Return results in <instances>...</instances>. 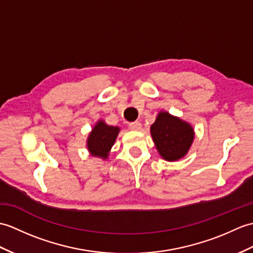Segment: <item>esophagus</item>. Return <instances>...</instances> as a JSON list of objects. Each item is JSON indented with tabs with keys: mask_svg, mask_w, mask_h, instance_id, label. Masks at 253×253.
I'll return each mask as SVG.
<instances>
[{
	"mask_svg": "<svg viewBox=\"0 0 253 253\" xmlns=\"http://www.w3.org/2000/svg\"><path fill=\"white\" fill-rule=\"evenodd\" d=\"M141 124L139 122H131V123H129V128L131 129V130H136V131H138V130H140L141 129Z\"/></svg>",
	"mask_w": 253,
	"mask_h": 253,
	"instance_id": "esophagus-1",
	"label": "esophagus"
}]
</instances>
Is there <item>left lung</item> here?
Listing matches in <instances>:
<instances>
[{
  "label": "left lung",
  "instance_id": "obj_1",
  "mask_svg": "<svg viewBox=\"0 0 253 253\" xmlns=\"http://www.w3.org/2000/svg\"><path fill=\"white\" fill-rule=\"evenodd\" d=\"M151 134L158 153L168 162L184 157L194 140V129L189 123L165 111L158 113Z\"/></svg>",
  "mask_w": 253,
  "mask_h": 253
}]
</instances>
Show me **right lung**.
Wrapping results in <instances>:
<instances>
[{
	"label": "right lung",
	"mask_w": 253,
	"mask_h": 253,
	"mask_svg": "<svg viewBox=\"0 0 253 253\" xmlns=\"http://www.w3.org/2000/svg\"><path fill=\"white\" fill-rule=\"evenodd\" d=\"M120 127L109 126L103 121H98L87 139V149L92 156L107 160L112 148Z\"/></svg>",
	"instance_id": "1"
}]
</instances>
